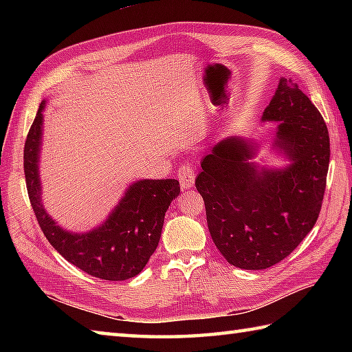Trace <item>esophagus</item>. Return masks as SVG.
Returning <instances> with one entry per match:
<instances>
[{
  "mask_svg": "<svg viewBox=\"0 0 352 352\" xmlns=\"http://www.w3.org/2000/svg\"><path fill=\"white\" fill-rule=\"evenodd\" d=\"M177 175H178V180H180L183 190L193 188V184H195V164L189 160H186L182 166L178 168Z\"/></svg>",
  "mask_w": 352,
  "mask_h": 352,
  "instance_id": "esophagus-1",
  "label": "esophagus"
}]
</instances>
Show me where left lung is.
<instances>
[{"label":"left lung","instance_id":"1","mask_svg":"<svg viewBox=\"0 0 352 352\" xmlns=\"http://www.w3.org/2000/svg\"><path fill=\"white\" fill-rule=\"evenodd\" d=\"M263 121L278 122L276 146L290 166L258 170L246 162L252 148L231 138L204 157L195 180L216 248L228 263L250 271L286 258L315 227L330 163L324 118L292 80H280Z\"/></svg>","mask_w":352,"mask_h":352}]
</instances>
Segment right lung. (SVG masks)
<instances>
[{
    "label": "right lung",
    "mask_w": 352,
    "mask_h": 352,
    "mask_svg": "<svg viewBox=\"0 0 352 352\" xmlns=\"http://www.w3.org/2000/svg\"><path fill=\"white\" fill-rule=\"evenodd\" d=\"M41 102L24 146V172L30 203L45 237L74 266L101 280L122 281L136 276L148 263L160 241L164 213L180 193L177 180H140L104 222L86 234L62 230L41 204L37 159L42 136Z\"/></svg>",
    "instance_id": "1"
}]
</instances>
